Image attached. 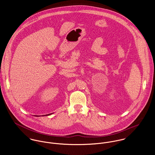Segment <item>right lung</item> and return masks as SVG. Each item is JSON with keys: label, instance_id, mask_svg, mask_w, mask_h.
<instances>
[{"label": "right lung", "instance_id": "obj_1", "mask_svg": "<svg viewBox=\"0 0 155 155\" xmlns=\"http://www.w3.org/2000/svg\"><path fill=\"white\" fill-rule=\"evenodd\" d=\"M52 114V113H51V114H46L45 116H49V115H50V114Z\"/></svg>", "mask_w": 155, "mask_h": 155}]
</instances>
